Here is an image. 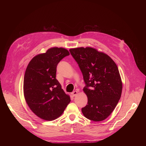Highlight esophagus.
Segmentation results:
<instances>
[{"instance_id":"34e87169","label":"esophagus","mask_w":146,"mask_h":146,"mask_svg":"<svg viewBox=\"0 0 146 146\" xmlns=\"http://www.w3.org/2000/svg\"><path fill=\"white\" fill-rule=\"evenodd\" d=\"M77 94H78V92H77V91H73V92L72 93V95L73 96H76L77 95Z\"/></svg>"}]
</instances>
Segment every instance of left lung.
Here are the masks:
<instances>
[{
  "instance_id": "obj_1",
  "label": "left lung",
  "mask_w": 146,
  "mask_h": 146,
  "mask_svg": "<svg viewBox=\"0 0 146 146\" xmlns=\"http://www.w3.org/2000/svg\"><path fill=\"white\" fill-rule=\"evenodd\" d=\"M82 72L86 86L83 89L88 103L81 111L94 121L106 119L121 98L122 82L118 67L106 54L90 47L70 48Z\"/></svg>"
}]
</instances>
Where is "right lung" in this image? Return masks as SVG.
I'll use <instances>...</instances> for the list:
<instances>
[{
    "instance_id": "add662e5",
    "label": "right lung",
    "mask_w": 146,
    "mask_h": 146,
    "mask_svg": "<svg viewBox=\"0 0 146 146\" xmlns=\"http://www.w3.org/2000/svg\"><path fill=\"white\" fill-rule=\"evenodd\" d=\"M70 54L62 47H51L35 56L27 68L24 78V95L27 105L38 117L52 121L64 113L70 102L56 79V66Z\"/></svg>"
}]
</instances>
